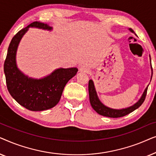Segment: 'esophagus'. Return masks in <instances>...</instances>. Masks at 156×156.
<instances>
[{"mask_svg": "<svg viewBox=\"0 0 156 156\" xmlns=\"http://www.w3.org/2000/svg\"><path fill=\"white\" fill-rule=\"evenodd\" d=\"M89 71H90V69H89L88 66L86 65H83L80 67V72H87V73H88Z\"/></svg>", "mask_w": 156, "mask_h": 156, "instance_id": "1", "label": "esophagus"}]
</instances>
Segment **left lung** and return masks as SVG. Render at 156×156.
<instances>
[{
  "instance_id": "8db88e82",
  "label": "left lung",
  "mask_w": 156,
  "mask_h": 156,
  "mask_svg": "<svg viewBox=\"0 0 156 156\" xmlns=\"http://www.w3.org/2000/svg\"><path fill=\"white\" fill-rule=\"evenodd\" d=\"M130 32L131 33H134V31L131 28H129ZM136 35V34H135ZM150 62H151V68L152 73H151V79H152L153 75V68L152 65H151V59L150 56ZM149 85V84H148ZM148 85L147 87L145 89V90L141 95V97L139 99V100L129 107L125 108H121V109H116V108H112L110 107H108L104 105L102 102L100 101V99L98 97L97 91H96L94 84L92 80H90L89 81V101H90V104L92 108L94 109L96 112H97L98 114L101 115V116H106V117H110V118H119V117H122L126 115L130 114L132 112H133L134 110L137 109L138 107H140L141 106V104L144 103L145 99H146V96L147 94V90H148Z\"/></svg>"
}]
</instances>
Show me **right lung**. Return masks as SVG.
Returning a JSON list of instances; mask_svg holds the SVG:
<instances>
[{
    "mask_svg": "<svg viewBox=\"0 0 156 156\" xmlns=\"http://www.w3.org/2000/svg\"><path fill=\"white\" fill-rule=\"evenodd\" d=\"M30 27L51 31L52 27L40 22H34L18 32L12 37L4 62L6 84L12 97L21 106L33 112L48 110L60 100L65 85L76 75V67L59 68L40 79L30 77L20 71L16 62L18 44Z\"/></svg>",
    "mask_w": 156,
    "mask_h": 156,
    "instance_id": "right-lung-1",
    "label": "right lung"
}]
</instances>
